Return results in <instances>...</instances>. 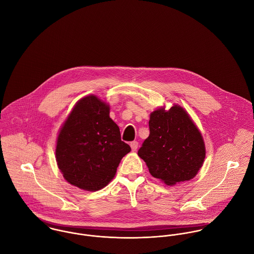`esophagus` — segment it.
Instances as JSON below:
<instances>
[{
    "label": "esophagus",
    "instance_id": "obj_1",
    "mask_svg": "<svg viewBox=\"0 0 254 254\" xmlns=\"http://www.w3.org/2000/svg\"><path fill=\"white\" fill-rule=\"evenodd\" d=\"M130 146L132 148V151H136L138 149V146H139V143L137 141H134L130 144Z\"/></svg>",
    "mask_w": 254,
    "mask_h": 254
}]
</instances>
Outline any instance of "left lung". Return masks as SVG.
Segmentation results:
<instances>
[{
	"mask_svg": "<svg viewBox=\"0 0 254 254\" xmlns=\"http://www.w3.org/2000/svg\"><path fill=\"white\" fill-rule=\"evenodd\" d=\"M149 136L138 155L144 159L149 173L172 186L192 179L205 158L202 136L187 111L173 106L150 113Z\"/></svg>",
	"mask_w": 254,
	"mask_h": 254,
	"instance_id": "obj_1",
	"label": "left lung"
}]
</instances>
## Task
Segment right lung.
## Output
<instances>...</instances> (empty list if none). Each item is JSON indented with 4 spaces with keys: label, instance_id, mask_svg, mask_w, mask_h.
<instances>
[{
    "label": "right lung",
    "instance_id": "right-lung-1",
    "mask_svg": "<svg viewBox=\"0 0 254 254\" xmlns=\"http://www.w3.org/2000/svg\"><path fill=\"white\" fill-rule=\"evenodd\" d=\"M109 107L91 95L81 99L64 123L56 158L66 181L85 190H99L115 176L120 160L130 152Z\"/></svg>",
    "mask_w": 254,
    "mask_h": 254
}]
</instances>
